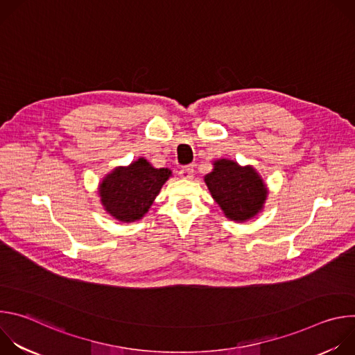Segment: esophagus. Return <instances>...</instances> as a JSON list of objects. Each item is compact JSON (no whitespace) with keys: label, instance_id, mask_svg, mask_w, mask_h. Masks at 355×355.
<instances>
[{"label":"esophagus","instance_id":"obj_1","mask_svg":"<svg viewBox=\"0 0 355 355\" xmlns=\"http://www.w3.org/2000/svg\"><path fill=\"white\" fill-rule=\"evenodd\" d=\"M180 177L184 180H191L193 177V166H185L180 170Z\"/></svg>","mask_w":355,"mask_h":355}]
</instances>
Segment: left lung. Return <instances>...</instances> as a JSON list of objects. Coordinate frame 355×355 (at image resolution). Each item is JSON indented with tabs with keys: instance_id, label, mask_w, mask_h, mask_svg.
<instances>
[{
	"instance_id": "1",
	"label": "left lung",
	"mask_w": 355,
	"mask_h": 355,
	"mask_svg": "<svg viewBox=\"0 0 355 355\" xmlns=\"http://www.w3.org/2000/svg\"><path fill=\"white\" fill-rule=\"evenodd\" d=\"M212 164L204 181L223 215L239 223L257 216L268 196L267 184L257 170L229 159H218Z\"/></svg>"
}]
</instances>
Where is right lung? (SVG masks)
Listing matches in <instances>:
<instances>
[{
  "label": "right lung",
  "instance_id": "right-lung-1",
  "mask_svg": "<svg viewBox=\"0 0 355 355\" xmlns=\"http://www.w3.org/2000/svg\"><path fill=\"white\" fill-rule=\"evenodd\" d=\"M171 175V170L156 168L143 157L115 167L98 185L101 204L114 219L136 222L148 212Z\"/></svg>",
  "mask_w": 355,
  "mask_h": 355
}]
</instances>
